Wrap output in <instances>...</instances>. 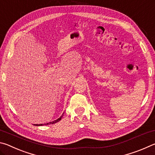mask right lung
<instances>
[{
  "label": "right lung",
  "instance_id": "1",
  "mask_svg": "<svg viewBox=\"0 0 155 155\" xmlns=\"http://www.w3.org/2000/svg\"><path fill=\"white\" fill-rule=\"evenodd\" d=\"M64 114H62V115H61V117H59L58 119L54 120V121L50 122H48V123H46V124H35V126H42V125H47V124H54V123H57V122H59V121H60V120H61L63 115H64Z\"/></svg>",
  "mask_w": 155,
  "mask_h": 155
}]
</instances>
